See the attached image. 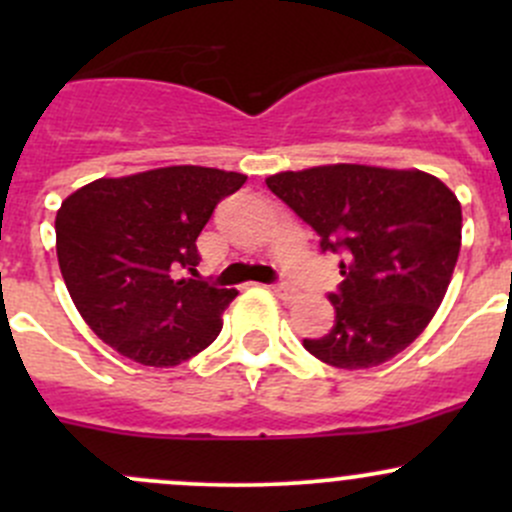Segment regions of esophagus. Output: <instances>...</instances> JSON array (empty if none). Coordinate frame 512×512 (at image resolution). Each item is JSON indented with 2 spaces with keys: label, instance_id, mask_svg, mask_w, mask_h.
Listing matches in <instances>:
<instances>
[{
  "label": "esophagus",
  "instance_id": "1",
  "mask_svg": "<svg viewBox=\"0 0 512 512\" xmlns=\"http://www.w3.org/2000/svg\"><path fill=\"white\" fill-rule=\"evenodd\" d=\"M272 292H275L280 299H285V302H292V299H297V287H294L292 282H285V280L275 282V285H272Z\"/></svg>",
  "mask_w": 512,
  "mask_h": 512
}]
</instances>
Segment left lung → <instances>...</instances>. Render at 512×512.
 <instances>
[{"label":"left lung","instance_id":"obj_1","mask_svg":"<svg viewBox=\"0 0 512 512\" xmlns=\"http://www.w3.org/2000/svg\"><path fill=\"white\" fill-rule=\"evenodd\" d=\"M267 188L339 257L334 327L304 349L337 369H371L404 352L443 302L458 250L461 203L423 170L319 165L277 173Z\"/></svg>","mask_w":512,"mask_h":512}]
</instances>
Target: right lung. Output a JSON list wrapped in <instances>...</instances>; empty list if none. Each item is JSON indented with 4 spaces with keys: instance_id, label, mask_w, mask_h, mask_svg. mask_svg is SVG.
Returning a JSON list of instances; mask_svg holds the SVG:
<instances>
[{
    "instance_id": "add662e5",
    "label": "right lung",
    "mask_w": 512,
    "mask_h": 512,
    "mask_svg": "<svg viewBox=\"0 0 512 512\" xmlns=\"http://www.w3.org/2000/svg\"><path fill=\"white\" fill-rule=\"evenodd\" d=\"M245 180L218 168L170 165L98 178L61 203V275L98 339L143 366H175L218 339L237 289L195 275V242L220 200Z\"/></svg>"
}]
</instances>
